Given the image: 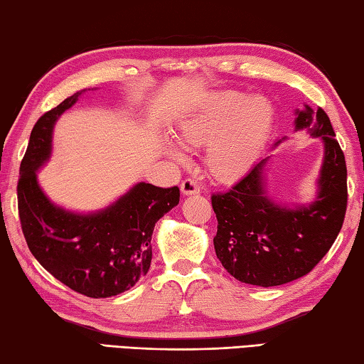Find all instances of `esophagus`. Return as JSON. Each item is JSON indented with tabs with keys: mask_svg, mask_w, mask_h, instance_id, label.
I'll return each mask as SVG.
<instances>
[{
	"mask_svg": "<svg viewBox=\"0 0 364 364\" xmlns=\"http://www.w3.org/2000/svg\"><path fill=\"white\" fill-rule=\"evenodd\" d=\"M181 192L184 196H196L200 192V188H198L197 181L191 180V178H186V180L181 183Z\"/></svg>",
	"mask_w": 364,
	"mask_h": 364,
	"instance_id": "esophagus-1",
	"label": "esophagus"
}]
</instances>
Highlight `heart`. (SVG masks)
Masks as SVG:
<instances>
[{
	"mask_svg": "<svg viewBox=\"0 0 364 364\" xmlns=\"http://www.w3.org/2000/svg\"><path fill=\"white\" fill-rule=\"evenodd\" d=\"M273 107L265 97L247 99L241 95H220L184 118L178 139L189 146L211 144L205 162L220 183L245 176L257 161L272 134Z\"/></svg>",
	"mask_w": 364,
	"mask_h": 364,
	"instance_id": "obj_1",
	"label": "heart"
}]
</instances>
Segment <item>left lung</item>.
Returning a JSON list of instances; mask_svg holds the SVG:
<instances>
[{"label":"left lung","mask_w":364,"mask_h":364,"mask_svg":"<svg viewBox=\"0 0 364 364\" xmlns=\"http://www.w3.org/2000/svg\"><path fill=\"white\" fill-rule=\"evenodd\" d=\"M296 113V129L308 127L325 144L314 203L290 210L269 200L262 188L267 159L255 164L232 189L211 196L218 259L233 277L252 286H281L311 273L344 224L347 167L331 121L322 107Z\"/></svg>","instance_id":"1"}]
</instances>
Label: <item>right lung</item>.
Returning a JSON list of instances; mask_svg holds the SVG:
<instances>
[{
	"instance_id": "obj_1",
	"label": "right lung",
	"mask_w": 364,
	"mask_h": 364,
	"mask_svg": "<svg viewBox=\"0 0 364 364\" xmlns=\"http://www.w3.org/2000/svg\"><path fill=\"white\" fill-rule=\"evenodd\" d=\"M83 91L36 121L20 164L18 218L28 247L50 274L77 294L107 298L129 290L148 273L154 224L180 202V189L139 183L107 210L87 216L48 202L36 170L48 159L56 118Z\"/></svg>"
}]
</instances>
